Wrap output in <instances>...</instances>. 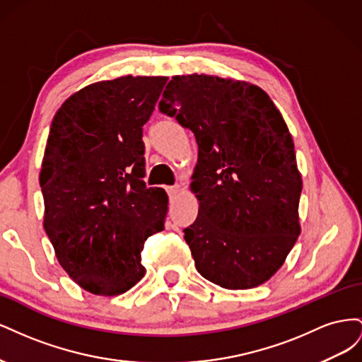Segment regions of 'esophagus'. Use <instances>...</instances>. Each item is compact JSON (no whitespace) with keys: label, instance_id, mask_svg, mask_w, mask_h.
<instances>
[{"label":"esophagus","instance_id":"34e87169","mask_svg":"<svg viewBox=\"0 0 362 362\" xmlns=\"http://www.w3.org/2000/svg\"><path fill=\"white\" fill-rule=\"evenodd\" d=\"M180 190H181L180 185H170V187H168V193H169V196L178 194V193H180Z\"/></svg>","mask_w":362,"mask_h":362}]
</instances>
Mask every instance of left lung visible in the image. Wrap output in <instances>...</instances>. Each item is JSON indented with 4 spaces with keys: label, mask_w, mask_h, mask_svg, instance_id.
I'll list each match as a JSON object with an SVG mask.
<instances>
[{
    "label": "left lung",
    "mask_w": 362,
    "mask_h": 362,
    "mask_svg": "<svg viewBox=\"0 0 362 362\" xmlns=\"http://www.w3.org/2000/svg\"><path fill=\"white\" fill-rule=\"evenodd\" d=\"M160 110L199 146L190 184L199 214L184 229L196 270L228 290L261 286L300 234L302 177L286 120L261 87L206 74L173 76Z\"/></svg>",
    "instance_id": "1"
}]
</instances>
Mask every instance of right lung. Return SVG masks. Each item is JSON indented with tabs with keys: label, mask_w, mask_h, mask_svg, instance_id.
I'll use <instances>...</instances> for the list:
<instances>
[{
	"label": "right lung",
	"mask_w": 362,
	"mask_h": 362,
	"mask_svg": "<svg viewBox=\"0 0 362 362\" xmlns=\"http://www.w3.org/2000/svg\"><path fill=\"white\" fill-rule=\"evenodd\" d=\"M168 76L124 75L83 87L52 119L39 175L43 228L59 264L96 296L145 276L141 250L164 228L168 193L146 189L144 127Z\"/></svg>",
	"instance_id": "1"
}]
</instances>
